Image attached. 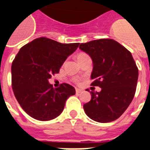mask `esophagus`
<instances>
[{"label": "esophagus", "mask_w": 150, "mask_h": 150, "mask_svg": "<svg viewBox=\"0 0 150 150\" xmlns=\"http://www.w3.org/2000/svg\"><path fill=\"white\" fill-rule=\"evenodd\" d=\"M82 92V89H78V88H76V93H81Z\"/></svg>", "instance_id": "34e87169"}]
</instances>
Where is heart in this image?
<instances>
[{
	"mask_svg": "<svg viewBox=\"0 0 150 150\" xmlns=\"http://www.w3.org/2000/svg\"><path fill=\"white\" fill-rule=\"evenodd\" d=\"M89 57V56H88V54H86V53H80L77 56H76V58H77V61H80V60L83 59V58H85V57ZM74 81L76 82V83H79V82H80V80L77 79V78H76V79L74 80Z\"/></svg>",
	"mask_w": 150,
	"mask_h": 150,
	"instance_id": "b5f03b06",
	"label": "heart"
}]
</instances>
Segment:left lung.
<instances>
[{
	"instance_id": "8db88e82",
	"label": "left lung",
	"mask_w": 150,
	"mask_h": 150,
	"mask_svg": "<svg viewBox=\"0 0 150 150\" xmlns=\"http://www.w3.org/2000/svg\"><path fill=\"white\" fill-rule=\"evenodd\" d=\"M79 48L93 60L91 86L102 88L99 93L91 91L84 111L97 122L115 121L128 108L136 93L138 68L132 54L111 38L81 43Z\"/></svg>"
}]
</instances>
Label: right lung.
<instances>
[{
  "mask_svg": "<svg viewBox=\"0 0 150 150\" xmlns=\"http://www.w3.org/2000/svg\"><path fill=\"white\" fill-rule=\"evenodd\" d=\"M79 45L41 37L20 48L11 66V82L16 100L29 116L42 121L55 118L63 112L68 97L76 93L67 83L54 89L48 79L59 73L63 63Z\"/></svg>",
  "mask_w": 150,
  "mask_h": 150,
  "instance_id": "right-lung-1",
  "label": "right lung"
}]
</instances>
